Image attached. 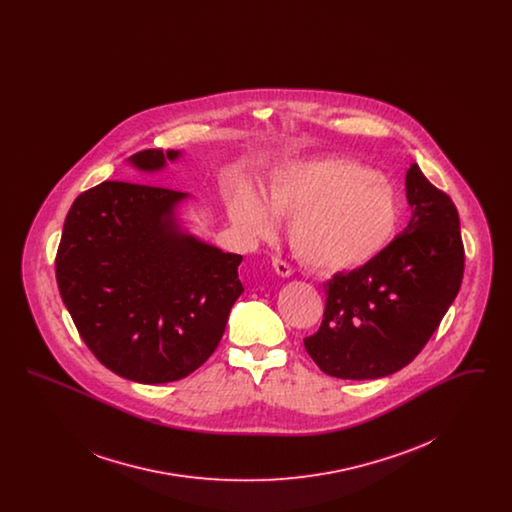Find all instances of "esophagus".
<instances>
[{"label":"esophagus","mask_w":512,"mask_h":512,"mask_svg":"<svg viewBox=\"0 0 512 512\" xmlns=\"http://www.w3.org/2000/svg\"><path fill=\"white\" fill-rule=\"evenodd\" d=\"M272 267L276 270V274L282 276V278L292 276V267L286 261H282V259H272Z\"/></svg>","instance_id":"1"}]
</instances>
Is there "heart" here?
<instances>
[{
  "instance_id": "heart-1",
  "label": "heart",
  "mask_w": 512,
  "mask_h": 512,
  "mask_svg": "<svg viewBox=\"0 0 512 512\" xmlns=\"http://www.w3.org/2000/svg\"><path fill=\"white\" fill-rule=\"evenodd\" d=\"M228 215L249 242L270 240L278 217H292L295 255L318 272H347L374 261L399 226L401 205L390 182L349 159L293 161L270 176L265 199L238 186Z\"/></svg>"
}]
</instances>
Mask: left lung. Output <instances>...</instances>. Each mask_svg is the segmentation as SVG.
<instances>
[{
    "mask_svg": "<svg viewBox=\"0 0 512 512\" xmlns=\"http://www.w3.org/2000/svg\"><path fill=\"white\" fill-rule=\"evenodd\" d=\"M405 190V230L374 261L324 284L322 324L303 343L328 376L374 380L409 365L459 293L464 247L457 207L416 163Z\"/></svg>",
    "mask_w": 512,
    "mask_h": 512,
    "instance_id": "8db88e82",
    "label": "left lung"
}]
</instances>
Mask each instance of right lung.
Here are the masks:
<instances>
[{
  "instance_id": "right-lung-1",
  "label": "right lung",
  "mask_w": 512,
  "mask_h": 512,
  "mask_svg": "<svg viewBox=\"0 0 512 512\" xmlns=\"http://www.w3.org/2000/svg\"><path fill=\"white\" fill-rule=\"evenodd\" d=\"M180 149H144L128 163L163 171ZM190 194L142 182H101L74 199L55 259L61 299L99 363L126 380L186 378L217 349L244 292L242 255L190 234Z\"/></svg>"
}]
</instances>
